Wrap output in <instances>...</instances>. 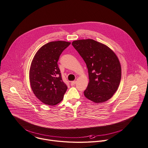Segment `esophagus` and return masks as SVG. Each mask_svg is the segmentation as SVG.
<instances>
[{
    "instance_id": "34e87169",
    "label": "esophagus",
    "mask_w": 148,
    "mask_h": 148,
    "mask_svg": "<svg viewBox=\"0 0 148 148\" xmlns=\"http://www.w3.org/2000/svg\"><path fill=\"white\" fill-rule=\"evenodd\" d=\"M75 83H76V81H72V82H71V86H74V85L75 84Z\"/></svg>"
}]
</instances>
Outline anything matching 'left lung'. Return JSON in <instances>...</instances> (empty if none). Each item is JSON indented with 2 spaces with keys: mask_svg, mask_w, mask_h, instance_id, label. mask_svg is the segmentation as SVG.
<instances>
[{
  "mask_svg": "<svg viewBox=\"0 0 148 148\" xmlns=\"http://www.w3.org/2000/svg\"><path fill=\"white\" fill-rule=\"evenodd\" d=\"M72 45L88 69L89 82L84 96L95 103L110 99L118 90L122 75L115 53L107 45L92 39L75 40Z\"/></svg>",
  "mask_w": 148,
  "mask_h": 148,
  "instance_id": "left-lung-1",
  "label": "left lung"
}]
</instances>
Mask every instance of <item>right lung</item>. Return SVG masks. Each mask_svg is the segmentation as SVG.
Here are the masks:
<instances>
[{"instance_id": "1", "label": "right lung", "mask_w": 148, "mask_h": 148, "mask_svg": "<svg viewBox=\"0 0 148 148\" xmlns=\"http://www.w3.org/2000/svg\"><path fill=\"white\" fill-rule=\"evenodd\" d=\"M70 44L64 41L47 43L37 51L32 61L29 70L30 86L36 97L46 105L59 103L67 90L58 62L62 52Z\"/></svg>"}]
</instances>
